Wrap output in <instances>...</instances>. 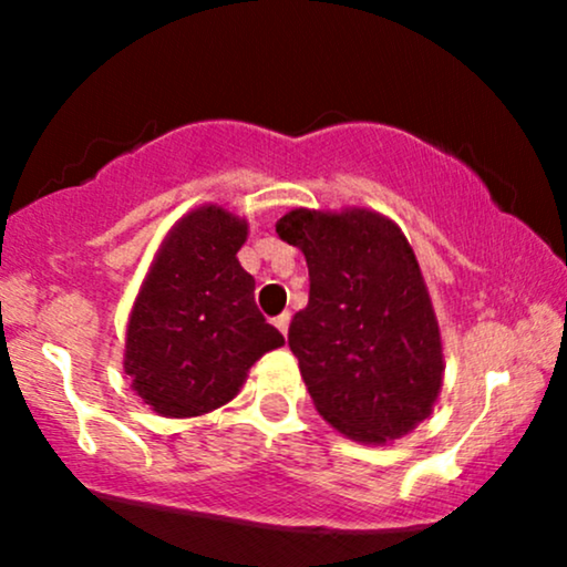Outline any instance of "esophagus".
<instances>
[{"instance_id":"obj_1","label":"esophagus","mask_w":567,"mask_h":567,"mask_svg":"<svg viewBox=\"0 0 567 567\" xmlns=\"http://www.w3.org/2000/svg\"><path fill=\"white\" fill-rule=\"evenodd\" d=\"M275 324H277L279 333H282L285 338H288V330H290V315H279L277 320H275Z\"/></svg>"}]
</instances>
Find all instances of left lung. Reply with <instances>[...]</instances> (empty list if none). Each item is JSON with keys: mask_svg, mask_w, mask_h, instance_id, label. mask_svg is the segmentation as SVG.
Returning a JSON list of instances; mask_svg holds the SVG:
<instances>
[{"mask_svg": "<svg viewBox=\"0 0 567 567\" xmlns=\"http://www.w3.org/2000/svg\"><path fill=\"white\" fill-rule=\"evenodd\" d=\"M277 234L309 266V303L288 343L317 413L362 445L405 437L437 405L445 375L440 322L408 237L370 207H296Z\"/></svg>", "mask_w": 567, "mask_h": 567, "instance_id": "8db88e82", "label": "left lung"}]
</instances>
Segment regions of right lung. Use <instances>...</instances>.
<instances>
[{"label":"right lung","mask_w":567,"mask_h":567,"mask_svg":"<svg viewBox=\"0 0 567 567\" xmlns=\"http://www.w3.org/2000/svg\"><path fill=\"white\" fill-rule=\"evenodd\" d=\"M247 220L207 202L165 234L127 317L122 365L130 386L165 419L231 402L266 351L285 343L256 306L239 264Z\"/></svg>","instance_id":"obj_1"}]
</instances>
